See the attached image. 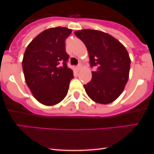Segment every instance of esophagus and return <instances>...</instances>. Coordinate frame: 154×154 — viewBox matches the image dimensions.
<instances>
[{"label": "esophagus", "instance_id": "obj_1", "mask_svg": "<svg viewBox=\"0 0 154 154\" xmlns=\"http://www.w3.org/2000/svg\"><path fill=\"white\" fill-rule=\"evenodd\" d=\"M81 68H82V65H81V64H78L77 66V70H80Z\"/></svg>", "mask_w": 154, "mask_h": 154}]
</instances>
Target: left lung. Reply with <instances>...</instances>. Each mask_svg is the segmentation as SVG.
Returning <instances> with one entry per match:
<instances>
[{
	"instance_id": "1",
	"label": "left lung",
	"mask_w": 154,
	"mask_h": 154,
	"mask_svg": "<svg viewBox=\"0 0 154 154\" xmlns=\"http://www.w3.org/2000/svg\"><path fill=\"white\" fill-rule=\"evenodd\" d=\"M75 35L85 43L90 57L92 79L84 85L95 102L110 103L122 93L129 77L130 59L125 46L111 35L95 29H82Z\"/></svg>"
}]
</instances>
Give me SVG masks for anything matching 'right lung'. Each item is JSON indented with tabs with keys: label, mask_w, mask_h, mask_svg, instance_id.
<instances>
[{
	"label": "right lung",
	"mask_w": 154,
	"mask_h": 154,
	"mask_svg": "<svg viewBox=\"0 0 154 154\" xmlns=\"http://www.w3.org/2000/svg\"><path fill=\"white\" fill-rule=\"evenodd\" d=\"M72 33L66 27L42 32L26 47L22 68L26 85L40 103H59L66 97L73 71L67 66L65 40Z\"/></svg>",
	"instance_id": "obj_1"
}]
</instances>
